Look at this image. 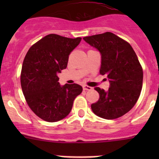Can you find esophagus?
<instances>
[{
	"label": "esophagus",
	"instance_id": "obj_1",
	"mask_svg": "<svg viewBox=\"0 0 159 159\" xmlns=\"http://www.w3.org/2000/svg\"><path fill=\"white\" fill-rule=\"evenodd\" d=\"M83 89L85 90V91H91V90H92V88L89 85H84L83 86Z\"/></svg>",
	"mask_w": 159,
	"mask_h": 159
}]
</instances>
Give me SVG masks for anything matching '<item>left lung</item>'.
Wrapping results in <instances>:
<instances>
[{
	"mask_svg": "<svg viewBox=\"0 0 159 159\" xmlns=\"http://www.w3.org/2000/svg\"><path fill=\"white\" fill-rule=\"evenodd\" d=\"M83 39L100 51V74L106 75L110 82L106 91L94 88L99 99L91 105V110L105 119L120 118L134 107L142 89L143 70L137 55L129 42L111 32Z\"/></svg>",
	"mask_w": 159,
	"mask_h": 159,
	"instance_id": "obj_1",
	"label": "left lung"
}]
</instances>
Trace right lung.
<instances>
[{"instance_id":"right-lung-1","label":"right lung","mask_w":159,"mask_h":159,"mask_svg":"<svg viewBox=\"0 0 159 159\" xmlns=\"http://www.w3.org/2000/svg\"><path fill=\"white\" fill-rule=\"evenodd\" d=\"M81 38L46 35L28 50L22 65L20 84L32 111L44 121L54 122L70 113L75 98L82 91L78 84L61 86L57 74L67 68L69 54Z\"/></svg>"}]
</instances>
